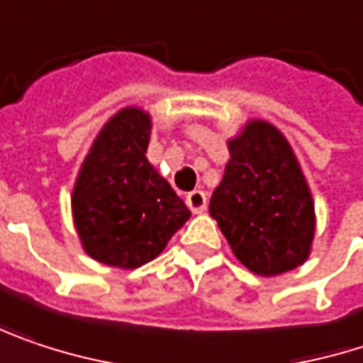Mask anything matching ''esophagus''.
<instances>
[{"label": "esophagus", "mask_w": 363, "mask_h": 363, "mask_svg": "<svg viewBox=\"0 0 363 363\" xmlns=\"http://www.w3.org/2000/svg\"><path fill=\"white\" fill-rule=\"evenodd\" d=\"M186 206L191 208L193 214H201V212L206 210V206H208L206 193H203V191H191V193L186 195Z\"/></svg>", "instance_id": "34e87169"}]
</instances>
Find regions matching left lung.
<instances>
[{"label": "left lung", "mask_w": 363, "mask_h": 363, "mask_svg": "<svg viewBox=\"0 0 363 363\" xmlns=\"http://www.w3.org/2000/svg\"><path fill=\"white\" fill-rule=\"evenodd\" d=\"M230 160L210 214L237 259L259 277L301 266L312 249L315 214L301 166L277 126L249 120L228 141Z\"/></svg>", "instance_id": "obj_1"}]
</instances>
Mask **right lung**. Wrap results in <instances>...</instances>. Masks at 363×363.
I'll return each mask as SVG.
<instances>
[{
    "instance_id": "add662e5",
    "label": "right lung",
    "mask_w": 363,
    "mask_h": 363,
    "mask_svg": "<svg viewBox=\"0 0 363 363\" xmlns=\"http://www.w3.org/2000/svg\"><path fill=\"white\" fill-rule=\"evenodd\" d=\"M151 116L124 108L112 116L84 157L72 191V216L83 249L116 268L157 257L189 220V208L149 164Z\"/></svg>"
}]
</instances>
